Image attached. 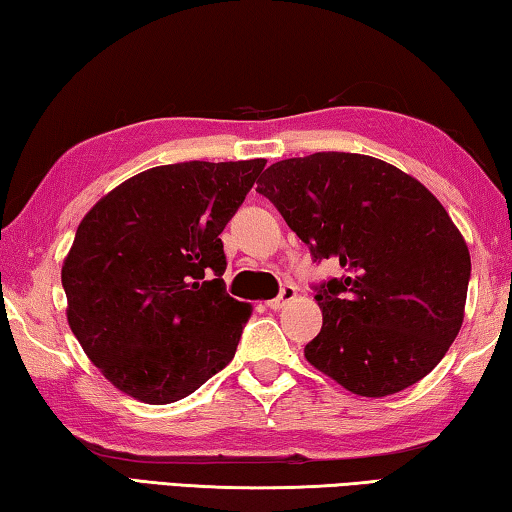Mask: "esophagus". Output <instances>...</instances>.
<instances>
[{
	"label": "esophagus",
	"mask_w": 512,
	"mask_h": 512,
	"mask_svg": "<svg viewBox=\"0 0 512 512\" xmlns=\"http://www.w3.org/2000/svg\"><path fill=\"white\" fill-rule=\"evenodd\" d=\"M295 297H297V288L292 286V283H286V286L281 288L279 297L267 301V308H270V311H281V308H286V304H290Z\"/></svg>",
	"instance_id": "34e87169"
}]
</instances>
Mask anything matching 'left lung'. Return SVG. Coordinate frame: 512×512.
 <instances>
[{"label":"left lung","instance_id":"1","mask_svg":"<svg viewBox=\"0 0 512 512\" xmlns=\"http://www.w3.org/2000/svg\"><path fill=\"white\" fill-rule=\"evenodd\" d=\"M256 190L315 261L345 270L315 288L322 331L308 363L360 397L424 379L463 326L472 272L445 206L399 167L345 152L274 163Z\"/></svg>","mask_w":512,"mask_h":512}]
</instances>
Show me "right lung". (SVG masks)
I'll use <instances>...</instances> for the list:
<instances>
[{
  "mask_svg": "<svg viewBox=\"0 0 512 512\" xmlns=\"http://www.w3.org/2000/svg\"><path fill=\"white\" fill-rule=\"evenodd\" d=\"M265 163L152 167L81 220L61 270L67 324L124 395L172 404L236 354L251 306L226 295L220 233Z\"/></svg>",
  "mask_w": 512,
  "mask_h": 512,
  "instance_id": "obj_1",
  "label": "right lung"
}]
</instances>
